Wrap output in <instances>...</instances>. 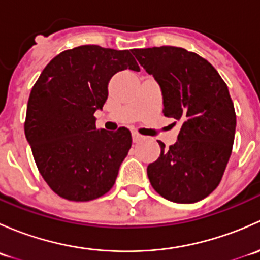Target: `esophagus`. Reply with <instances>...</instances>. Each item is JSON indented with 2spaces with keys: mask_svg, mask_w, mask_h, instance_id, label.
<instances>
[{
  "mask_svg": "<svg viewBox=\"0 0 260 260\" xmlns=\"http://www.w3.org/2000/svg\"><path fill=\"white\" fill-rule=\"evenodd\" d=\"M132 140H133V142H140L141 140H142V136L141 135H138L137 132H132Z\"/></svg>",
  "mask_w": 260,
  "mask_h": 260,
  "instance_id": "obj_1",
  "label": "esophagus"
}]
</instances>
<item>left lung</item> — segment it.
I'll return each instance as SVG.
<instances>
[{"label": "left lung", "instance_id": "left-lung-1", "mask_svg": "<svg viewBox=\"0 0 260 260\" xmlns=\"http://www.w3.org/2000/svg\"><path fill=\"white\" fill-rule=\"evenodd\" d=\"M161 86L165 117L181 122L177 142L147 167L152 187L167 200L191 204L210 195L224 175L234 143L237 115L229 89L214 67L175 46L133 49Z\"/></svg>", "mask_w": 260, "mask_h": 260}]
</instances>
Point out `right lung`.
Returning <instances> with one entry per match:
<instances>
[{
	"label": "right lung",
	"instance_id": "add662e5",
	"mask_svg": "<svg viewBox=\"0 0 260 260\" xmlns=\"http://www.w3.org/2000/svg\"><path fill=\"white\" fill-rule=\"evenodd\" d=\"M140 72L128 50L83 45L54 57L32 86L25 136L36 166L55 193L90 201L113 187L132 146L127 128L96 129V109L108 98L115 73Z\"/></svg>",
	"mask_w": 260,
	"mask_h": 260
}]
</instances>
